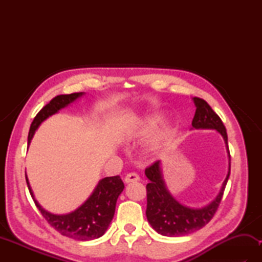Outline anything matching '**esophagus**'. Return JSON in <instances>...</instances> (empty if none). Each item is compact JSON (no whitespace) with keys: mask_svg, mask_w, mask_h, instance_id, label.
<instances>
[{"mask_svg":"<svg viewBox=\"0 0 262 262\" xmlns=\"http://www.w3.org/2000/svg\"><path fill=\"white\" fill-rule=\"evenodd\" d=\"M136 181H140V177H138V174L134 173V172H132V173H128V174L125 177V182H126V183L136 182Z\"/></svg>","mask_w":262,"mask_h":262,"instance_id":"esophagus-1","label":"esophagus"}]
</instances>
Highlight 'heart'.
I'll use <instances>...</instances> for the list:
<instances>
[{"instance_id":"heart-1","label":"heart","mask_w":262,"mask_h":262,"mask_svg":"<svg viewBox=\"0 0 262 262\" xmlns=\"http://www.w3.org/2000/svg\"><path fill=\"white\" fill-rule=\"evenodd\" d=\"M163 120V115L153 114L144 117L143 119L137 121L126 134V140H144L152 136L159 125ZM174 128L171 124H165L161 129L155 134L147 144V153L152 157H159L162 154L165 148L168 147L171 141V137L173 135Z\"/></svg>"}]
</instances>
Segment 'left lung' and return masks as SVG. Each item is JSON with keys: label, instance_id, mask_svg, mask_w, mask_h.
<instances>
[{"label": "left lung", "instance_id": "obj_1", "mask_svg": "<svg viewBox=\"0 0 262 262\" xmlns=\"http://www.w3.org/2000/svg\"><path fill=\"white\" fill-rule=\"evenodd\" d=\"M192 101L196 105V113L191 122V129H215L220 133L225 142L227 157H229V171L217 196L204 207L191 208L180 204L170 192L161 169V161H157L154 164L148 166L145 170V176L149 180L146 185V217L153 229L159 234L164 236H185L200 230L207 224L213 219L219 207L227 180L230 178L231 157L229 144H227L226 128L220 117L214 113V110L205 100L194 97Z\"/></svg>", "mask_w": 262, "mask_h": 262}]
</instances>
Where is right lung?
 <instances>
[{
    "label": "right lung",
    "instance_id": "add662e5",
    "mask_svg": "<svg viewBox=\"0 0 262 262\" xmlns=\"http://www.w3.org/2000/svg\"><path fill=\"white\" fill-rule=\"evenodd\" d=\"M83 96H84V92L60 94L55 97L51 102L39 111L31 122L29 135H28V144H30L41 122L57 114L59 110L69 107L71 103ZM26 181L33 202L48 223L62 235L77 241H90L104 234L114 219L117 199L125 188L124 182L119 176L105 177L98 182L92 193L80 207L71 213L58 215L49 213L48 210L41 207L35 198L27 174Z\"/></svg>",
    "mask_w": 262,
    "mask_h": 262
}]
</instances>
